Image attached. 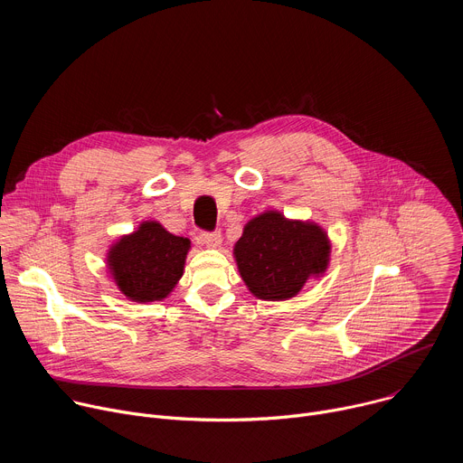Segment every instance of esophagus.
<instances>
[{
  "label": "esophagus",
  "instance_id": "obj_1",
  "mask_svg": "<svg viewBox=\"0 0 463 463\" xmlns=\"http://www.w3.org/2000/svg\"><path fill=\"white\" fill-rule=\"evenodd\" d=\"M197 240H200L202 243H205L207 247L216 249V247L222 245V232L220 231H202L200 238H197Z\"/></svg>",
  "mask_w": 463,
  "mask_h": 463
}]
</instances>
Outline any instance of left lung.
<instances>
[{
  "instance_id": "left-lung-1",
  "label": "left lung",
  "mask_w": 463,
  "mask_h": 463,
  "mask_svg": "<svg viewBox=\"0 0 463 463\" xmlns=\"http://www.w3.org/2000/svg\"><path fill=\"white\" fill-rule=\"evenodd\" d=\"M234 256L252 295L286 300L295 297L311 275L326 269L329 241L320 227L289 222L269 211L245 225Z\"/></svg>"
}]
</instances>
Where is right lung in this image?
Listing matches in <instances>:
<instances>
[{
	"mask_svg": "<svg viewBox=\"0 0 463 463\" xmlns=\"http://www.w3.org/2000/svg\"><path fill=\"white\" fill-rule=\"evenodd\" d=\"M190 240L174 236L157 222H145L109 250V269L118 289L131 300L165 298L183 275Z\"/></svg>",
	"mask_w": 463,
	"mask_h": 463,
	"instance_id": "1",
	"label": "right lung"
}]
</instances>
